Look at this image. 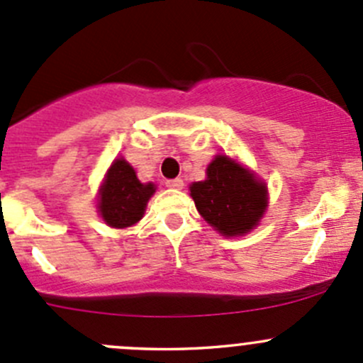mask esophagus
<instances>
[{"label": "esophagus", "instance_id": "34e87169", "mask_svg": "<svg viewBox=\"0 0 363 363\" xmlns=\"http://www.w3.org/2000/svg\"><path fill=\"white\" fill-rule=\"evenodd\" d=\"M167 186L168 188H172V189H182V186H184V181H182V179H168L167 181Z\"/></svg>", "mask_w": 363, "mask_h": 363}]
</instances>
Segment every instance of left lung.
I'll use <instances>...</instances> for the list:
<instances>
[{"label": "left lung", "instance_id": "8db88e82", "mask_svg": "<svg viewBox=\"0 0 363 363\" xmlns=\"http://www.w3.org/2000/svg\"><path fill=\"white\" fill-rule=\"evenodd\" d=\"M189 189L202 218L226 237L250 232L267 208L265 184L228 156H216L207 179Z\"/></svg>", "mask_w": 363, "mask_h": 363}]
</instances>
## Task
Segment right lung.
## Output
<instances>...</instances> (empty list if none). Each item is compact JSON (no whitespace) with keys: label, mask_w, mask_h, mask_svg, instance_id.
<instances>
[{"label":"right lung","mask_w":363,"mask_h":363,"mask_svg":"<svg viewBox=\"0 0 363 363\" xmlns=\"http://www.w3.org/2000/svg\"><path fill=\"white\" fill-rule=\"evenodd\" d=\"M155 184H142L133 168L123 158L116 160L100 191V212L107 225L126 228L140 221Z\"/></svg>","instance_id":"1"}]
</instances>
